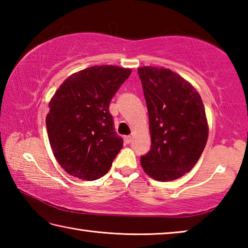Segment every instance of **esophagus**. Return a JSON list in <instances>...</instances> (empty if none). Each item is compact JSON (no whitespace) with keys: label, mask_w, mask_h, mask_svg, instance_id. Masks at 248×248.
Masks as SVG:
<instances>
[{"label":"esophagus","mask_w":248,"mask_h":248,"mask_svg":"<svg viewBox=\"0 0 248 248\" xmlns=\"http://www.w3.org/2000/svg\"><path fill=\"white\" fill-rule=\"evenodd\" d=\"M131 141H132V137L131 136H125L124 137V142L127 144H129V143H131Z\"/></svg>","instance_id":"34e87169"}]
</instances>
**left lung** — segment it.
<instances>
[{
    "mask_svg": "<svg viewBox=\"0 0 248 248\" xmlns=\"http://www.w3.org/2000/svg\"><path fill=\"white\" fill-rule=\"evenodd\" d=\"M148 106L151 149L141 156L146 174L159 182L191 170L208 140L202 99L190 83L165 68L138 70Z\"/></svg>",
    "mask_w": 248,
    "mask_h": 248,
    "instance_id": "obj_1",
    "label": "left lung"
}]
</instances>
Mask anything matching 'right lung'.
<instances>
[{
	"label": "right lung",
	"mask_w": 248,
	"mask_h": 248,
	"mask_svg": "<svg viewBox=\"0 0 248 248\" xmlns=\"http://www.w3.org/2000/svg\"><path fill=\"white\" fill-rule=\"evenodd\" d=\"M131 70L95 65L69 77L49 103L46 117L54 157L66 173L95 180L108 173L124 140L115 131L109 104Z\"/></svg>",
	"instance_id": "right-lung-1"
}]
</instances>
